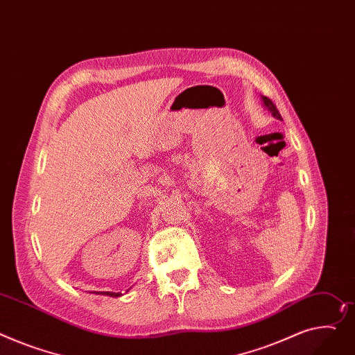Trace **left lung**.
I'll return each instance as SVG.
<instances>
[{"label": "left lung", "mask_w": 355, "mask_h": 355, "mask_svg": "<svg viewBox=\"0 0 355 355\" xmlns=\"http://www.w3.org/2000/svg\"><path fill=\"white\" fill-rule=\"evenodd\" d=\"M263 98V103H264V105L268 108V111H271V114L275 116V118H278V120H282V118H281V114L278 112V110H277V107L274 105V103L268 98V97H261Z\"/></svg>", "instance_id": "obj_1"}]
</instances>
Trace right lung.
<instances>
[{"label": "right lung", "instance_id": "right-lung-1", "mask_svg": "<svg viewBox=\"0 0 355 355\" xmlns=\"http://www.w3.org/2000/svg\"><path fill=\"white\" fill-rule=\"evenodd\" d=\"M96 294H103V295H110V297H120V295H123L121 293H108V291H103V293L96 291Z\"/></svg>", "mask_w": 355, "mask_h": 355}]
</instances>
